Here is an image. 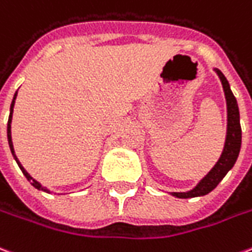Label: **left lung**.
<instances>
[{"instance_id":"1","label":"left lung","mask_w":252,"mask_h":252,"mask_svg":"<svg viewBox=\"0 0 252 252\" xmlns=\"http://www.w3.org/2000/svg\"><path fill=\"white\" fill-rule=\"evenodd\" d=\"M214 71L220 76V83H222L224 91V97H226V105H227V132H226L223 152L220 155V160L217 161V164L197 184L195 188H193L189 191L172 193V195L177 197V198H194V197L209 194L211 190L216 189L217 185L223 180V177L227 174L228 170L233 168L238 156H239L242 144V129L237 99L230 90V84H228L227 79L224 78V75L217 68H214Z\"/></svg>"}]
</instances>
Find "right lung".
Returning <instances> with one entry per match:
<instances>
[{
  "label": "right lung",
  "mask_w": 252,
  "mask_h": 252,
  "mask_svg": "<svg viewBox=\"0 0 252 252\" xmlns=\"http://www.w3.org/2000/svg\"><path fill=\"white\" fill-rule=\"evenodd\" d=\"M15 97H17V92L14 94V97H13V101H11V105H10V115H9V120H7V141H9V147H10V151H11V155L14 156V160L17 161V164H18L19 169L22 170V173L25 174V177L28 178V181L32 184L35 189L38 190H43V191H46V193H50V190L49 189H46V188H43V186L39 184L38 181H35L34 178L29 174L26 170H25V168L21 165V162L18 161V158H17V156H15V153H14V148H13V141H11V118H13V108H14V103H15Z\"/></svg>",
  "instance_id": "1"
}]
</instances>
